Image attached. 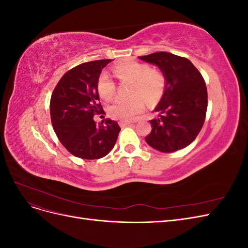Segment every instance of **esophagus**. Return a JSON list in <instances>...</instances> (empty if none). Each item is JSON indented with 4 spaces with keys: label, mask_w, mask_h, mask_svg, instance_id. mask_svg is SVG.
<instances>
[{
    "label": "esophagus",
    "mask_w": 248,
    "mask_h": 248,
    "mask_svg": "<svg viewBox=\"0 0 248 248\" xmlns=\"http://www.w3.org/2000/svg\"><path fill=\"white\" fill-rule=\"evenodd\" d=\"M133 122H130V121H121L120 122V125H122V126H126V125H130V124H132Z\"/></svg>",
    "instance_id": "esophagus-1"
}]
</instances>
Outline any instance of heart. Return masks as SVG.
<instances>
[{
    "label": "heart",
    "instance_id": "heart-1",
    "mask_svg": "<svg viewBox=\"0 0 248 248\" xmlns=\"http://www.w3.org/2000/svg\"><path fill=\"white\" fill-rule=\"evenodd\" d=\"M115 76L121 80H130L128 98H119L108 108L109 115L123 121L136 118L144 109L145 101L154 106L163 96L166 90V77L147 64L134 60H127L116 64L112 68ZM98 93L103 99L109 100L116 94V84L107 73H102L97 82Z\"/></svg>",
    "mask_w": 248,
    "mask_h": 248
}]
</instances>
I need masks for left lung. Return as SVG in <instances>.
I'll return each mask as SVG.
<instances>
[{"mask_svg":"<svg viewBox=\"0 0 248 248\" xmlns=\"http://www.w3.org/2000/svg\"><path fill=\"white\" fill-rule=\"evenodd\" d=\"M166 77V90L154 108L157 118L145 140L163 153L181 150L196 140L205 122L207 88L200 71L188 59L160 51L139 57Z\"/></svg>","mask_w":248,"mask_h":248,"instance_id":"8db88e82","label":"left lung"}]
</instances>
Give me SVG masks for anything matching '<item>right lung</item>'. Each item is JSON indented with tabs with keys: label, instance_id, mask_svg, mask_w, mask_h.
<instances>
[{
	"label": "right lung",
	"instance_id": "obj_1",
	"mask_svg": "<svg viewBox=\"0 0 248 248\" xmlns=\"http://www.w3.org/2000/svg\"><path fill=\"white\" fill-rule=\"evenodd\" d=\"M110 61L98 60L74 67L60 79L51 95L52 127L62 145L78 158L99 159L108 155L121 130L114 120L108 118L97 124L93 119L103 111L97 82Z\"/></svg>",
	"mask_w": 248,
	"mask_h": 248
}]
</instances>
